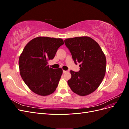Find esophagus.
I'll return each instance as SVG.
<instances>
[{"instance_id": "1", "label": "esophagus", "mask_w": 129, "mask_h": 129, "mask_svg": "<svg viewBox=\"0 0 129 129\" xmlns=\"http://www.w3.org/2000/svg\"><path fill=\"white\" fill-rule=\"evenodd\" d=\"M67 72H68V71H63V74L66 73H67Z\"/></svg>"}]
</instances>
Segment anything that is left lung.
<instances>
[{
	"label": "left lung",
	"instance_id": "obj_1",
	"mask_svg": "<svg viewBox=\"0 0 129 129\" xmlns=\"http://www.w3.org/2000/svg\"><path fill=\"white\" fill-rule=\"evenodd\" d=\"M64 43L73 59L80 63L79 72L71 71L68 84L80 96L90 94L98 88L106 72V57L98 43L89 37L66 39Z\"/></svg>",
	"mask_w": 129,
	"mask_h": 129
}]
</instances>
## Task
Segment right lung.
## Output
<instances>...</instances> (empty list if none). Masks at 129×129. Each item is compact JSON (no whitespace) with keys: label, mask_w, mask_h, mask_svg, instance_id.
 <instances>
[{"label":"right lung","mask_w":129,"mask_h":129,"mask_svg":"<svg viewBox=\"0 0 129 129\" xmlns=\"http://www.w3.org/2000/svg\"><path fill=\"white\" fill-rule=\"evenodd\" d=\"M64 44L61 38L38 37L28 42L19 58L20 75L26 84L37 95L52 94L57 87L63 71L49 67L57 49Z\"/></svg>","instance_id":"add662e5"}]
</instances>
